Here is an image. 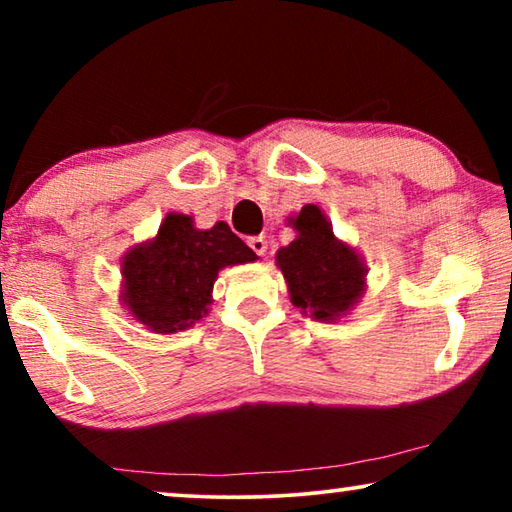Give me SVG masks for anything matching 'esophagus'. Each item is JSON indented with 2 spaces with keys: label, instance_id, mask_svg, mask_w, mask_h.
I'll return each instance as SVG.
<instances>
[{
  "label": "esophagus",
  "instance_id": "1",
  "mask_svg": "<svg viewBox=\"0 0 512 512\" xmlns=\"http://www.w3.org/2000/svg\"><path fill=\"white\" fill-rule=\"evenodd\" d=\"M248 244H250V248H253L259 257H264V255L268 253V239H266V237H262V235H259V237H253V239L248 241Z\"/></svg>",
  "mask_w": 512,
  "mask_h": 512
}]
</instances>
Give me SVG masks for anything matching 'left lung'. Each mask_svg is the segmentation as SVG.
<instances>
[{"label":"left lung","instance_id":"1","mask_svg":"<svg viewBox=\"0 0 512 512\" xmlns=\"http://www.w3.org/2000/svg\"><path fill=\"white\" fill-rule=\"evenodd\" d=\"M298 237L277 250L275 262L289 284L291 302L316 320H339L359 302L368 268L357 250L334 237L318 205L289 219Z\"/></svg>","mask_w":512,"mask_h":512}]
</instances>
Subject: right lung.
Returning a JSON list of instances; mask_svg holds the SVG:
<instances>
[{"mask_svg": "<svg viewBox=\"0 0 512 512\" xmlns=\"http://www.w3.org/2000/svg\"><path fill=\"white\" fill-rule=\"evenodd\" d=\"M228 223L198 230L187 214H167L158 235L121 262V300L137 323L158 334L192 327L207 314L221 268L255 262Z\"/></svg>", "mask_w": 512, "mask_h": 512, "instance_id": "obj_1", "label": "right lung"}]
</instances>
